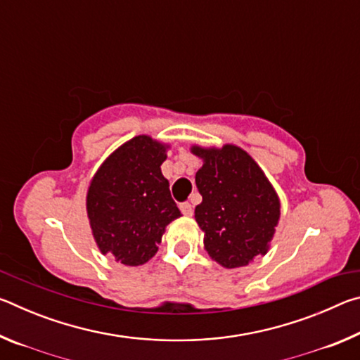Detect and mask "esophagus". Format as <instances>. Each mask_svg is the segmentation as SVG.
I'll return each mask as SVG.
<instances>
[{"label": "esophagus", "instance_id": "1", "mask_svg": "<svg viewBox=\"0 0 360 360\" xmlns=\"http://www.w3.org/2000/svg\"><path fill=\"white\" fill-rule=\"evenodd\" d=\"M179 208H181L182 214H184V216H192L193 214V208H192L191 203H187V202L186 203H181Z\"/></svg>", "mask_w": 360, "mask_h": 360}]
</instances>
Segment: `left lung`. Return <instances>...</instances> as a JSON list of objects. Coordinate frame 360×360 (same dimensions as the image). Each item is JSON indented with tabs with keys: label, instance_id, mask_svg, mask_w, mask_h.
<instances>
[{
	"label": "left lung",
	"instance_id": "left-lung-1",
	"mask_svg": "<svg viewBox=\"0 0 360 360\" xmlns=\"http://www.w3.org/2000/svg\"><path fill=\"white\" fill-rule=\"evenodd\" d=\"M191 152L203 160L195 174L203 197L195 208V221L203 230L210 257L224 268H238L265 255L281 216V203L257 162L235 144H193Z\"/></svg>",
	"mask_w": 360,
	"mask_h": 360
}]
</instances>
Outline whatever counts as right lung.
I'll return each mask as SVG.
<instances>
[{
    "instance_id": "1",
    "label": "right lung",
    "mask_w": 360,
    "mask_h": 360,
    "mask_svg": "<svg viewBox=\"0 0 360 360\" xmlns=\"http://www.w3.org/2000/svg\"><path fill=\"white\" fill-rule=\"evenodd\" d=\"M168 149L148 135L131 138L90 181L85 206L96 246L127 266L154 257L167 225L181 216L160 168Z\"/></svg>"
}]
</instances>
